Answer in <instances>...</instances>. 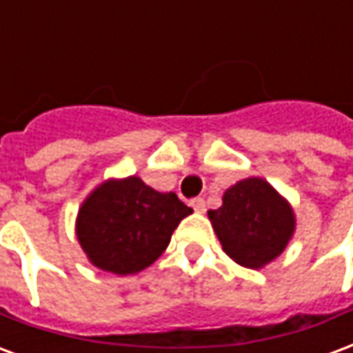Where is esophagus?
<instances>
[{"label":"esophagus","mask_w":353,"mask_h":353,"mask_svg":"<svg viewBox=\"0 0 353 353\" xmlns=\"http://www.w3.org/2000/svg\"><path fill=\"white\" fill-rule=\"evenodd\" d=\"M191 206H192V210L196 212V214H204V212H206V202H204V200H202V199H194V200H192Z\"/></svg>","instance_id":"obj_1"}]
</instances>
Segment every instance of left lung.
Here are the masks:
<instances>
[{
	"label": "left lung",
	"instance_id": "8db88e82",
	"mask_svg": "<svg viewBox=\"0 0 353 353\" xmlns=\"http://www.w3.org/2000/svg\"><path fill=\"white\" fill-rule=\"evenodd\" d=\"M223 252L245 268H263L278 259L295 234L296 219L288 199L263 177H245L223 192V204L210 210Z\"/></svg>",
	"mask_w": 353,
	"mask_h": 353
}]
</instances>
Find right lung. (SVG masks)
Here are the masks:
<instances>
[{
  "label": "right lung",
  "instance_id": "1",
  "mask_svg": "<svg viewBox=\"0 0 353 353\" xmlns=\"http://www.w3.org/2000/svg\"><path fill=\"white\" fill-rule=\"evenodd\" d=\"M192 210L176 192H159L138 176L109 177L83 200L75 234L90 265L128 276L151 266Z\"/></svg>",
  "mask_w": 353,
  "mask_h": 353
}]
</instances>
